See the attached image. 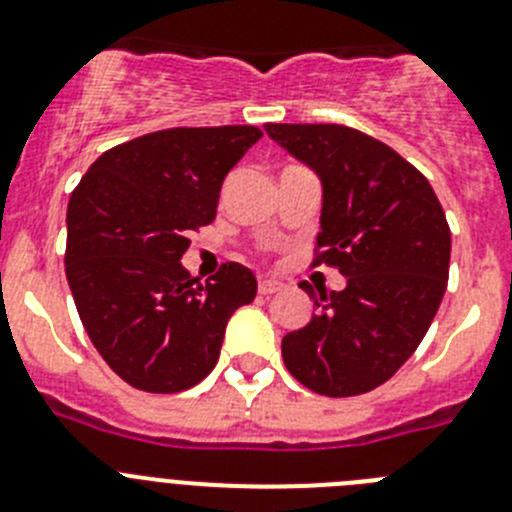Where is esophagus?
<instances>
[{"label": "esophagus", "mask_w": 512, "mask_h": 512, "mask_svg": "<svg viewBox=\"0 0 512 512\" xmlns=\"http://www.w3.org/2000/svg\"><path fill=\"white\" fill-rule=\"evenodd\" d=\"M279 289H281V281H276V279H261L259 281L261 294H274V292H279Z\"/></svg>", "instance_id": "obj_1"}]
</instances>
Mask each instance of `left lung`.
I'll use <instances>...</instances> for the list:
<instances>
[{
    "label": "left lung",
    "instance_id": "8db88e82",
    "mask_svg": "<svg viewBox=\"0 0 512 512\" xmlns=\"http://www.w3.org/2000/svg\"><path fill=\"white\" fill-rule=\"evenodd\" d=\"M322 180L312 266H335L342 292L314 294L312 320L281 340L289 373L330 398L386 383L424 340L449 279L447 215L429 180L388 144L342 124H266Z\"/></svg>",
    "mask_w": 512,
    "mask_h": 512
}]
</instances>
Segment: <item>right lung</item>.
<instances>
[{
	"instance_id": "right-lung-1",
	"label": "right lung",
	"mask_w": 512,
	"mask_h": 512,
	"mask_svg": "<svg viewBox=\"0 0 512 512\" xmlns=\"http://www.w3.org/2000/svg\"><path fill=\"white\" fill-rule=\"evenodd\" d=\"M259 126H175L103 152L68 203L65 276L93 348L121 381L180 393L215 368L231 314L256 297L228 261L203 284L180 264Z\"/></svg>"
}]
</instances>
